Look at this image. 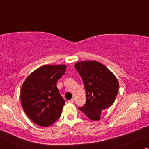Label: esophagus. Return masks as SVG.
Masks as SVG:
<instances>
[{"instance_id": "1", "label": "esophagus", "mask_w": 149, "mask_h": 149, "mask_svg": "<svg viewBox=\"0 0 149 149\" xmlns=\"http://www.w3.org/2000/svg\"><path fill=\"white\" fill-rule=\"evenodd\" d=\"M68 102H69L70 103H73V102H74V99H72L71 100H68Z\"/></svg>"}]
</instances>
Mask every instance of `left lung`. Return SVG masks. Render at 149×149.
<instances>
[{
    "instance_id": "left-lung-1",
    "label": "left lung",
    "mask_w": 149,
    "mask_h": 149,
    "mask_svg": "<svg viewBox=\"0 0 149 149\" xmlns=\"http://www.w3.org/2000/svg\"><path fill=\"white\" fill-rule=\"evenodd\" d=\"M75 68L84 81L86 102L79 110L90 120H100L103 110L115 101L119 83L114 74L101 63L91 60L77 62Z\"/></svg>"
}]
</instances>
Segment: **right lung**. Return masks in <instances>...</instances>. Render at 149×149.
<instances>
[{
    "label": "right lung",
    "mask_w": 149,
    "mask_h": 149,
    "mask_svg": "<svg viewBox=\"0 0 149 149\" xmlns=\"http://www.w3.org/2000/svg\"><path fill=\"white\" fill-rule=\"evenodd\" d=\"M66 69L65 65H45L25 80L20 99L24 112L35 124L52 125L60 117L65 100L60 94L56 82Z\"/></svg>",
    "instance_id": "add662e5"
}]
</instances>
